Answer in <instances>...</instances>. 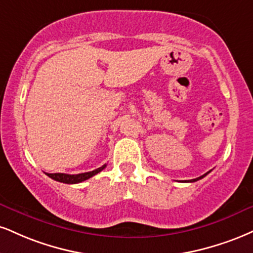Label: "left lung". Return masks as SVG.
I'll return each mask as SVG.
<instances>
[{
    "instance_id": "1",
    "label": "left lung",
    "mask_w": 253,
    "mask_h": 253,
    "mask_svg": "<svg viewBox=\"0 0 253 253\" xmlns=\"http://www.w3.org/2000/svg\"><path fill=\"white\" fill-rule=\"evenodd\" d=\"M210 173V171L208 172V173H205V174H203L202 176H198V178H196V179H191V180H185V181H187V182H194V181H197V180H200V179H203L204 176H205L206 174H209Z\"/></svg>"
}]
</instances>
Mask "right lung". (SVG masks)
Returning a JSON list of instances; mask_svg holds the SVG:
<instances>
[{"label":"right lung","instance_id":"right-lung-1","mask_svg":"<svg viewBox=\"0 0 253 253\" xmlns=\"http://www.w3.org/2000/svg\"><path fill=\"white\" fill-rule=\"evenodd\" d=\"M105 167L106 165H103L101 167H99V169H94V171L79 173V174H66V173H45V174L49 176V178L54 179V180L65 182V184H79V182L87 180V179L92 178L93 175H95L99 172H101Z\"/></svg>","mask_w":253,"mask_h":253}]
</instances>
